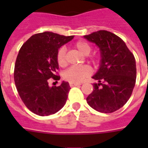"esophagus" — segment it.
I'll list each match as a JSON object with an SVG mask.
<instances>
[{
    "label": "esophagus",
    "mask_w": 148,
    "mask_h": 148,
    "mask_svg": "<svg viewBox=\"0 0 148 148\" xmlns=\"http://www.w3.org/2000/svg\"><path fill=\"white\" fill-rule=\"evenodd\" d=\"M69 85L71 86V87H75V86L81 85V84H79V83H71V82H70Z\"/></svg>",
    "instance_id": "34e87169"
}]
</instances>
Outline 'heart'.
Here are the masks:
<instances>
[{"mask_svg":"<svg viewBox=\"0 0 148 148\" xmlns=\"http://www.w3.org/2000/svg\"><path fill=\"white\" fill-rule=\"evenodd\" d=\"M75 47L82 53L88 55L91 51V47L85 40H79L75 44ZM57 62L60 67H65L67 65L66 59V48L60 47L58 49L56 56ZM90 59L94 61L96 60L95 57H91ZM92 73V70L88 65L83 66H72L63 73V77L65 81L71 83H80L84 79L89 77Z\"/></svg>","mask_w":148,"mask_h":148,"instance_id":"1","label":"heart"}]
</instances>
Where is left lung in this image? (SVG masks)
I'll return each mask as SVG.
<instances>
[{"label": "left lung", "instance_id": "obj_1", "mask_svg": "<svg viewBox=\"0 0 148 148\" xmlns=\"http://www.w3.org/2000/svg\"><path fill=\"white\" fill-rule=\"evenodd\" d=\"M101 50L100 69L93 77L99 81L87 97L89 105L101 113H112L122 108L131 97L135 85V58L126 44L114 34L101 30L84 35Z\"/></svg>", "mask_w": 148, "mask_h": 148}]
</instances>
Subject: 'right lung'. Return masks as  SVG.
Segmentation results:
<instances>
[{
    "instance_id": "add662e5",
    "label": "right lung",
    "mask_w": 148,
    "mask_h": 148,
    "mask_svg": "<svg viewBox=\"0 0 148 148\" xmlns=\"http://www.w3.org/2000/svg\"><path fill=\"white\" fill-rule=\"evenodd\" d=\"M74 37L45 31L31 36L20 49L14 71L15 85L25 106L35 114H55L67 101L71 89L68 82L52 88L48 82L50 78L60 80L57 52Z\"/></svg>"
}]
</instances>
